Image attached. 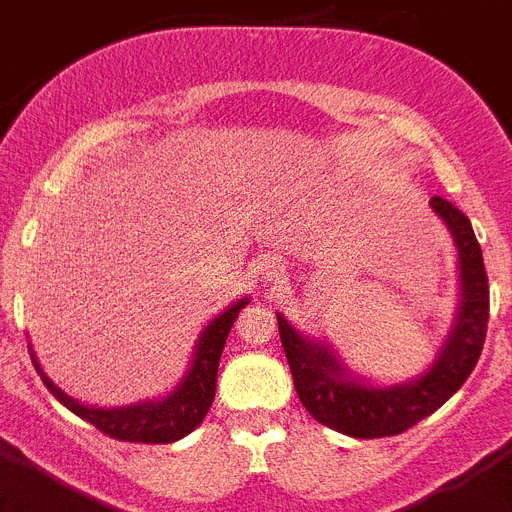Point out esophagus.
<instances>
[{"instance_id":"esophagus-1","label":"esophagus","mask_w":512,"mask_h":512,"mask_svg":"<svg viewBox=\"0 0 512 512\" xmlns=\"http://www.w3.org/2000/svg\"><path fill=\"white\" fill-rule=\"evenodd\" d=\"M261 271H264L266 282H282L287 277V266H284L282 259H266Z\"/></svg>"}]
</instances>
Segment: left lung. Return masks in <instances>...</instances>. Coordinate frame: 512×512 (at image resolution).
Masks as SVG:
<instances>
[{
	"label": "left lung",
	"mask_w": 512,
	"mask_h": 512,
	"mask_svg": "<svg viewBox=\"0 0 512 512\" xmlns=\"http://www.w3.org/2000/svg\"><path fill=\"white\" fill-rule=\"evenodd\" d=\"M459 256V305L449 336L433 364L410 382L372 384L354 374L323 341L305 336L277 312L279 338L287 354L295 390L307 413L333 431L354 438H382L408 431L410 425L436 413L467 382L485 346L490 320V287L482 248L469 217L446 202L431 200Z\"/></svg>",
	"instance_id": "left-lung-1"
}]
</instances>
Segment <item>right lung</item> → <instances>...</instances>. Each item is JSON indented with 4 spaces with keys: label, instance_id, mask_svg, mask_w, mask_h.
Here are the masks:
<instances>
[{
    "label": "right lung",
    "instance_id": "add662e5",
    "mask_svg": "<svg viewBox=\"0 0 512 512\" xmlns=\"http://www.w3.org/2000/svg\"><path fill=\"white\" fill-rule=\"evenodd\" d=\"M246 305L248 297H241L238 302L225 307L223 312H217L215 318L205 325V330L194 343L189 369L184 372L182 382L176 384L169 395L158 397V400L133 402V405H125V408H94V405H84V402L74 400L45 377L33 354V346H30V356H33L35 369H38L45 387L51 390V395L61 405H66L71 413L92 423L94 428H99L110 438L135 443H171L189 436L205 420L207 410L215 400L217 364H220L225 338H228L238 312Z\"/></svg>",
    "mask_w": 512,
    "mask_h": 512
}]
</instances>
